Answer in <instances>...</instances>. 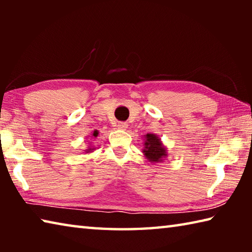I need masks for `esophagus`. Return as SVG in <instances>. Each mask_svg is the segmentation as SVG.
I'll list each match as a JSON object with an SVG mask.
<instances>
[{
  "instance_id": "34e87169",
  "label": "esophagus",
  "mask_w": 252,
  "mask_h": 252,
  "mask_svg": "<svg viewBox=\"0 0 252 252\" xmlns=\"http://www.w3.org/2000/svg\"><path fill=\"white\" fill-rule=\"evenodd\" d=\"M117 126L120 130H126V127H127V123L126 122H118V126Z\"/></svg>"
}]
</instances>
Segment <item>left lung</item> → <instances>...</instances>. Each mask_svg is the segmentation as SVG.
I'll return each instance as SVG.
<instances>
[{
    "instance_id": "left-lung-1",
    "label": "left lung",
    "mask_w": 252,
    "mask_h": 252,
    "mask_svg": "<svg viewBox=\"0 0 252 252\" xmlns=\"http://www.w3.org/2000/svg\"><path fill=\"white\" fill-rule=\"evenodd\" d=\"M142 153L151 163H159L168 157V150L157 134L147 133L143 136Z\"/></svg>"
}]
</instances>
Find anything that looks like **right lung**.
Returning a JSON list of instances; mask_svg holds the SVG:
<instances>
[{"label": "right lung", "instance_id": "1", "mask_svg": "<svg viewBox=\"0 0 252 252\" xmlns=\"http://www.w3.org/2000/svg\"><path fill=\"white\" fill-rule=\"evenodd\" d=\"M97 134H99V131H97V130H94V131L92 132V134H91L90 136H92V138H96ZM94 150H95V148H93V147L91 146V144H90V146L88 147L87 150H84V152H85V153H91V152H93Z\"/></svg>", "mask_w": 252, "mask_h": 252}]
</instances>
